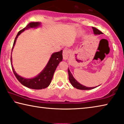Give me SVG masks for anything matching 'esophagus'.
I'll return each instance as SVG.
<instances>
[{
    "label": "esophagus",
    "mask_w": 124,
    "mask_h": 124,
    "mask_svg": "<svg viewBox=\"0 0 124 124\" xmlns=\"http://www.w3.org/2000/svg\"><path fill=\"white\" fill-rule=\"evenodd\" d=\"M70 50L67 49H64L63 51V58L64 60H67L69 56V54H70Z\"/></svg>",
    "instance_id": "34e87169"
}]
</instances>
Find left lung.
<instances>
[{
    "label": "left lung",
    "instance_id": "left-lung-1",
    "mask_svg": "<svg viewBox=\"0 0 124 124\" xmlns=\"http://www.w3.org/2000/svg\"><path fill=\"white\" fill-rule=\"evenodd\" d=\"M92 29H93V33L95 34H103V33L102 32H101L100 30H98V29L95 28V27H92ZM68 75H69V80H70V83H71V84L73 85V86L74 87H75L76 89H79V90H86L93 89H94V88L96 87H88L85 86L80 84L74 78V77H73L72 73H70V70H69V68L68 70Z\"/></svg>",
    "mask_w": 124,
    "mask_h": 124
}]
</instances>
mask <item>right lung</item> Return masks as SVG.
Here are the masks:
<instances>
[{"mask_svg": "<svg viewBox=\"0 0 124 124\" xmlns=\"http://www.w3.org/2000/svg\"><path fill=\"white\" fill-rule=\"evenodd\" d=\"M40 24V23L38 22H30L29 24L27 25L25 28L20 31L17 33V34L15 39L13 46L12 48V51L15 44L16 39L21 33L23 32L26 29L37 27L39 26ZM62 50H61L59 52H54L51 55V57L49 61V62L47 63L46 66L44 69V70L37 77L32 79H26L20 77L15 71L12 65L11 67L12 70H13V72L17 79L23 85L32 89H43L47 87L50 85V84L51 83L54 71H55L56 68H57L58 64L62 60ZM10 60H11V63L12 64L11 56Z\"/></svg>", "mask_w": 124, "mask_h": 124, "instance_id": "obj_1", "label": "right lung"}]
</instances>
